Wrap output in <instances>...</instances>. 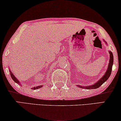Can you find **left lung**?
<instances>
[{"mask_svg":"<svg viewBox=\"0 0 121 121\" xmlns=\"http://www.w3.org/2000/svg\"><path fill=\"white\" fill-rule=\"evenodd\" d=\"M105 41V40H104ZM109 54H110V61H109V64L108 65V68H107V69L106 72L105 73V75H104L103 77H102L101 78L100 80L96 82L95 84H93L92 85L90 86H82L81 85H77L79 87H80V88H83V89H97L100 86L102 85V84H104L106 81L107 79L109 78L110 76L111 75V74L112 72V65H113V54H112V52L111 51H109Z\"/></svg>","mask_w":121,"mask_h":121,"instance_id":"left-lung-1","label":"left lung"}]
</instances>
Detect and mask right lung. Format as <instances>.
<instances>
[{
  "mask_svg": "<svg viewBox=\"0 0 121 121\" xmlns=\"http://www.w3.org/2000/svg\"><path fill=\"white\" fill-rule=\"evenodd\" d=\"M9 71H10V76H11V78H12L13 80H14L15 82H16V83H17L18 84H20L19 81L17 80V79H16V78L15 77V76L14 75V74H13V73L11 72V70H10V69H9ZM42 87V85L32 87V89H34V90H36V89H39V88H41V87Z\"/></svg>",
  "mask_w": 121,
  "mask_h": 121,
  "instance_id": "right-lung-1",
  "label": "right lung"
}]
</instances>
